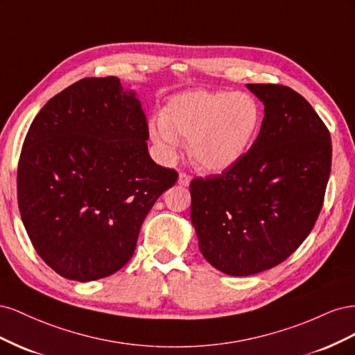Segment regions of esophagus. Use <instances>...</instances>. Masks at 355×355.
Returning a JSON list of instances; mask_svg holds the SVG:
<instances>
[{"label":"esophagus","mask_w":355,"mask_h":355,"mask_svg":"<svg viewBox=\"0 0 355 355\" xmlns=\"http://www.w3.org/2000/svg\"><path fill=\"white\" fill-rule=\"evenodd\" d=\"M178 182H179V185H182V187H188L189 182H191V175L187 173V171H180Z\"/></svg>","instance_id":"1"}]
</instances>
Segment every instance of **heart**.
<instances>
[{
    "label": "heart",
    "instance_id": "obj_1",
    "mask_svg": "<svg viewBox=\"0 0 355 355\" xmlns=\"http://www.w3.org/2000/svg\"><path fill=\"white\" fill-rule=\"evenodd\" d=\"M261 118L259 103L249 93L192 90L171 98L149 133L166 153L179 139H189L192 161L201 170L222 171L249 151Z\"/></svg>",
    "mask_w": 355,
    "mask_h": 355
}]
</instances>
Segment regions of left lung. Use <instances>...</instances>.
Listing matches in <instances>:
<instances>
[{
	"label": "left lung",
	"mask_w": 355,
	"mask_h": 355,
	"mask_svg": "<svg viewBox=\"0 0 355 355\" xmlns=\"http://www.w3.org/2000/svg\"><path fill=\"white\" fill-rule=\"evenodd\" d=\"M265 105L249 151L219 175L191 180V220L216 270L253 275L284 262L324 202L331 141L305 98L282 84H247Z\"/></svg>",
	"instance_id": "8db88e82"
}]
</instances>
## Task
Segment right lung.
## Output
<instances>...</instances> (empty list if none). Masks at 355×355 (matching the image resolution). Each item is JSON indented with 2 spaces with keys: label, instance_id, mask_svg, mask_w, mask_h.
Wrapping results in <instances>:
<instances>
[{
  "label": "right lung",
  "instance_id": "1",
  "mask_svg": "<svg viewBox=\"0 0 355 355\" xmlns=\"http://www.w3.org/2000/svg\"><path fill=\"white\" fill-rule=\"evenodd\" d=\"M148 121L116 77L83 78L32 121L17 166L28 237L53 271L75 282L132 259L149 210L178 180L148 154Z\"/></svg>",
  "mask_w": 355,
  "mask_h": 355
}]
</instances>
